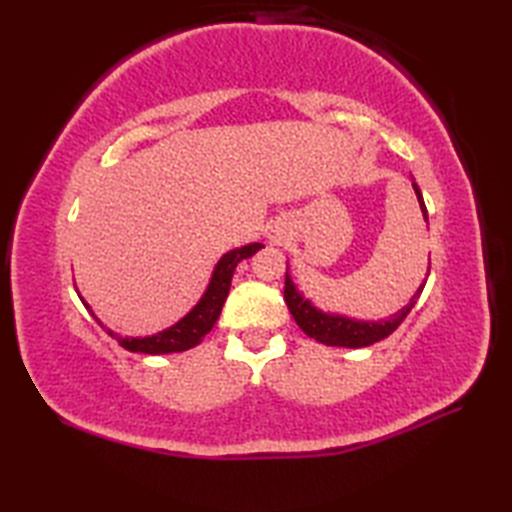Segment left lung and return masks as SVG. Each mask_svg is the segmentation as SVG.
Here are the masks:
<instances>
[{"mask_svg":"<svg viewBox=\"0 0 512 512\" xmlns=\"http://www.w3.org/2000/svg\"><path fill=\"white\" fill-rule=\"evenodd\" d=\"M413 191H416V195H418L424 220L429 222L427 206H424L422 193H420L416 182H413ZM422 288H424V284L418 288V295H413V299L407 303V306L398 310L394 317H389L387 321H376V323L374 321H354V319L341 317V314H325V312L317 310L308 299H303L297 286L292 284L290 275H286L284 299H286L288 310L292 317H295L297 325L310 336V339L319 341L323 345H336V347H367L376 341L387 339V336L407 319L411 308L416 306Z\"/></svg>","mask_w":512,"mask_h":512,"instance_id":"left-lung-1","label":"left lung"}]
</instances>
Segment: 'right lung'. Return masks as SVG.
Returning a JSON list of instances; mask_svg holds the SVG:
<instances>
[{
    "label": "right lung",
    "instance_id": "right-lung-1",
    "mask_svg": "<svg viewBox=\"0 0 512 512\" xmlns=\"http://www.w3.org/2000/svg\"><path fill=\"white\" fill-rule=\"evenodd\" d=\"M259 248H264L262 244H248L242 248H235L231 253H226L220 262H217L213 277L209 281V288L202 295L187 317L180 319L176 325L162 330L154 336H145V339H123L116 332L107 330V334L112 339L118 341V345H123L129 352H143V354H171V352H184L191 350V347L198 345L206 334L211 332L215 325L217 317H220L224 301L228 297V290H231V279L237 264L242 259H248L250 255H255ZM88 306V303H85Z\"/></svg>",
    "mask_w": 512,
    "mask_h": 512
}]
</instances>
